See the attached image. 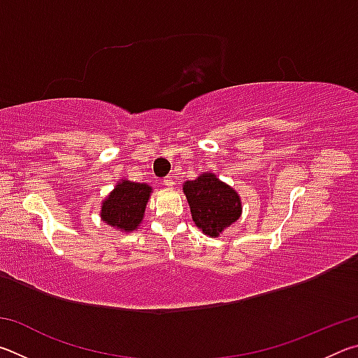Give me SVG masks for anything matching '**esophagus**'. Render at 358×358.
I'll return each instance as SVG.
<instances>
[{"label": "esophagus", "mask_w": 358, "mask_h": 358, "mask_svg": "<svg viewBox=\"0 0 358 358\" xmlns=\"http://www.w3.org/2000/svg\"><path fill=\"white\" fill-rule=\"evenodd\" d=\"M162 185H164V186H169V187H172L175 183H173V180H172V178H164V180H162Z\"/></svg>", "instance_id": "esophagus-1"}]
</instances>
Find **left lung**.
<instances>
[{
    "mask_svg": "<svg viewBox=\"0 0 358 358\" xmlns=\"http://www.w3.org/2000/svg\"><path fill=\"white\" fill-rule=\"evenodd\" d=\"M183 191L194 222L210 237H217L241 215L238 194L213 173H202L197 180L186 181Z\"/></svg>",
    "mask_w": 358,
    "mask_h": 358,
    "instance_id": "obj_1",
    "label": "left lung"
}]
</instances>
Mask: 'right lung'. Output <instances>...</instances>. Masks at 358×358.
Returning a JSON list of instances; mask_svg holds the SVG:
<instances>
[{
    "label": "right lung",
    "mask_w": 358,
    "mask_h": 358,
    "mask_svg": "<svg viewBox=\"0 0 358 358\" xmlns=\"http://www.w3.org/2000/svg\"><path fill=\"white\" fill-rule=\"evenodd\" d=\"M150 192L148 185L123 180L102 203L101 217L117 229L136 230L143 217Z\"/></svg>",
    "instance_id": "right-lung-1"
}]
</instances>
